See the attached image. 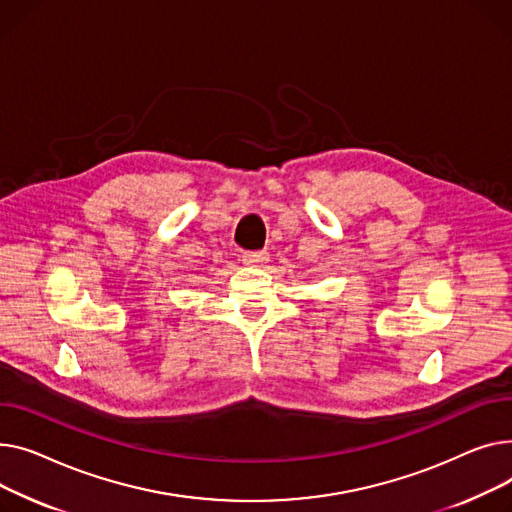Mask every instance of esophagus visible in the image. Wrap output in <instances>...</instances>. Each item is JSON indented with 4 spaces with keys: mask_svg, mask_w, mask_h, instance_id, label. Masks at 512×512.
Instances as JSON below:
<instances>
[{
    "mask_svg": "<svg viewBox=\"0 0 512 512\" xmlns=\"http://www.w3.org/2000/svg\"><path fill=\"white\" fill-rule=\"evenodd\" d=\"M242 260H244V264H248V266H260V264H264V262L268 260V252H266V250L244 252V254H242Z\"/></svg>",
    "mask_w": 512,
    "mask_h": 512,
    "instance_id": "esophagus-1",
    "label": "esophagus"
}]
</instances>
